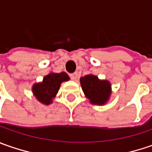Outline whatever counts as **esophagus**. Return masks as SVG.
<instances>
[{
	"instance_id": "esophagus-1",
	"label": "esophagus",
	"mask_w": 152,
	"mask_h": 152,
	"mask_svg": "<svg viewBox=\"0 0 152 152\" xmlns=\"http://www.w3.org/2000/svg\"><path fill=\"white\" fill-rule=\"evenodd\" d=\"M70 78L73 79V80H76V79H78V73H73L72 74H70Z\"/></svg>"
}]
</instances>
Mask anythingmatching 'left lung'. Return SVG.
Segmentation results:
<instances>
[{
  "instance_id": "8db88e82",
  "label": "left lung",
  "mask_w": 152,
  "mask_h": 152,
  "mask_svg": "<svg viewBox=\"0 0 152 152\" xmlns=\"http://www.w3.org/2000/svg\"><path fill=\"white\" fill-rule=\"evenodd\" d=\"M80 85L86 98L92 105L104 106L112 95V85L106 79H100L96 75L87 74L80 78Z\"/></svg>"
}]
</instances>
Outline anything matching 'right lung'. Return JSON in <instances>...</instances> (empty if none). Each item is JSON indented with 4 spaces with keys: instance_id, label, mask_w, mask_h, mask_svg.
Here are the masks:
<instances>
[{
    "instance_id": "obj_1",
    "label": "right lung",
    "mask_w": 152,
    "mask_h": 152,
    "mask_svg": "<svg viewBox=\"0 0 152 152\" xmlns=\"http://www.w3.org/2000/svg\"><path fill=\"white\" fill-rule=\"evenodd\" d=\"M69 79L68 75L64 72L59 73L50 72L45 76L41 82L33 85V95L39 102L44 105H50L53 102L61 83Z\"/></svg>"
}]
</instances>
